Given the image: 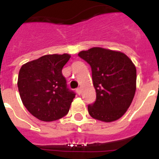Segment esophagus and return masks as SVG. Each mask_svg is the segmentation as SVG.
<instances>
[{
    "instance_id": "34e87169",
    "label": "esophagus",
    "mask_w": 159,
    "mask_h": 159,
    "mask_svg": "<svg viewBox=\"0 0 159 159\" xmlns=\"http://www.w3.org/2000/svg\"><path fill=\"white\" fill-rule=\"evenodd\" d=\"M76 92H77V94H78L79 95H80V94H81V88H77V89H76Z\"/></svg>"
}]
</instances>
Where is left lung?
Returning a JSON list of instances; mask_svg holds the SVG:
<instances>
[{"mask_svg": "<svg viewBox=\"0 0 159 159\" xmlns=\"http://www.w3.org/2000/svg\"><path fill=\"white\" fill-rule=\"evenodd\" d=\"M78 56L92 67L96 99L88 106L90 116L107 123L121 118L135 93V66L124 53L102 48L82 51Z\"/></svg>", "mask_w": 159, "mask_h": 159, "instance_id": "left-lung-1", "label": "left lung"}]
</instances>
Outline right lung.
<instances>
[{
  "label": "right lung",
  "mask_w": 159,
  "mask_h": 159,
  "mask_svg": "<svg viewBox=\"0 0 159 159\" xmlns=\"http://www.w3.org/2000/svg\"><path fill=\"white\" fill-rule=\"evenodd\" d=\"M68 54L45 55L24 64L17 86L24 106L41 121L51 122L65 116L75 93L67 87L63 67Z\"/></svg>",
  "instance_id": "obj_1"
}]
</instances>
